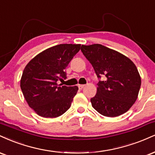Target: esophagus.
<instances>
[{"label": "esophagus", "instance_id": "obj_1", "mask_svg": "<svg viewBox=\"0 0 155 155\" xmlns=\"http://www.w3.org/2000/svg\"><path fill=\"white\" fill-rule=\"evenodd\" d=\"M78 88H79L80 90H81V89H83V88H84L85 85H78Z\"/></svg>", "mask_w": 155, "mask_h": 155}]
</instances>
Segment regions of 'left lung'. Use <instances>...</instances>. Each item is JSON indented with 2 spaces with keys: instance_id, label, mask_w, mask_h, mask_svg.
Listing matches in <instances>:
<instances>
[{
  "instance_id": "left-lung-1",
  "label": "left lung",
  "mask_w": 155,
  "mask_h": 155,
  "mask_svg": "<svg viewBox=\"0 0 155 155\" xmlns=\"http://www.w3.org/2000/svg\"><path fill=\"white\" fill-rule=\"evenodd\" d=\"M81 51L90 61L98 78L97 92L92 107L106 117L126 112L137 99L141 77L134 63L120 53L101 44L82 45Z\"/></svg>"
}]
</instances>
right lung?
<instances>
[{"label": "right lung", "instance_id": "add662e5", "mask_svg": "<svg viewBox=\"0 0 155 155\" xmlns=\"http://www.w3.org/2000/svg\"><path fill=\"white\" fill-rule=\"evenodd\" d=\"M81 49V44H59L35 56L27 64L20 87L30 107L39 116L57 117L70 108L78 86L58 85L67 78L65 69Z\"/></svg>", "mask_w": 155, "mask_h": 155}]
</instances>
